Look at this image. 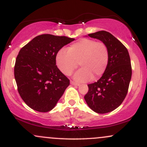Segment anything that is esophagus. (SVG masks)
I'll return each mask as SVG.
<instances>
[{
    "label": "esophagus",
    "instance_id": "1",
    "mask_svg": "<svg viewBox=\"0 0 147 147\" xmlns=\"http://www.w3.org/2000/svg\"><path fill=\"white\" fill-rule=\"evenodd\" d=\"M70 84H71L72 85H73V86H80V84H79L76 83V82H72V81L70 82Z\"/></svg>",
    "mask_w": 147,
    "mask_h": 147
}]
</instances>
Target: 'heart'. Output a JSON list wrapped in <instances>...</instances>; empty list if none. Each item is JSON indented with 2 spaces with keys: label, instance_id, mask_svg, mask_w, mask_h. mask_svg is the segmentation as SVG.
<instances>
[{
  "label": "heart",
  "instance_id": "b5f03b06",
  "mask_svg": "<svg viewBox=\"0 0 147 147\" xmlns=\"http://www.w3.org/2000/svg\"><path fill=\"white\" fill-rule=\"evenodd\" d=\"M109 61L107 45L90 38H82L70 45L68 51L61 49L57 52L56 63L65 75H70L78 66L82 68L74 75V79L85 82L99 78L106 71Z\"/></svg>",
  "mask_w": 147,
  "mask_h": 147
}]
</instances>
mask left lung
Segmentation results:
<instances>
[{
  "label": "left lung",
  "instance_id": "8db88e82",
  "mask_svg": "<svg viewBox=\"0 0 147 147\" xmlns=\"http://www.w3.org/2000/svg\"><path fill=\"white\" fill-rule=\"evenodd\" d=\"M88 36L107 45L109 61L102 77L88 85V92L84 99L95 113H106L119 107L125 99L132 75L131 59L126 47L111 33L99 31Z\"/></svg>",
  "mask_w": 147,
  "mask_h": 147
}]
</instances>
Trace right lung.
Wrapping results in <instances>:
<instances>
[{
	"mask_svg": "<svg viewBox=\"0 0 147 147\" xmlns=\"http://www.w3.org/2000/svg\"><path fill=\"white\" fill-rule=\"evenodd\" d=\"M75 38L52 34L34 38L18 52L14 77L22 99L29 107L45 113L55 108L70 80L56 65L57 54Z\"/></svg>",
	"mask_w": 147,
	"mask_h": 147,
	"instance_id": "right-lung-1",
	"label": "right lung"
}]
</instances>
